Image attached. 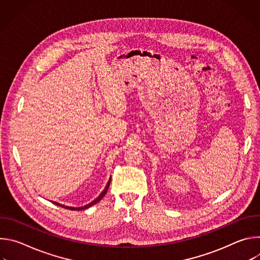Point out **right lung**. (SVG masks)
<instances>
[{
  "label": "right lung",
  "instance_id": "right-lung-1",
  "mask_svg": "<svg viewBox=\"0 0 260 260\" xmlns=\"http://www.w3.org/2000/svg\"><path fill=\"white\" fill-rule=\"evenodd\" d=\"M110 182H111V178L109 179V181H108V183H107V185H106V187H105V189L102 191V193L94 200V201H92L91 203H89V204H87V205H85V206H83V207H79V208H74V207H68V206H64V205H61V204H58V203H56V202H52L54 205H56V206H59V207H61V208H64V209H69V210H72V211H81V210H85V209H88L89 207H91L92 205H94V204H96V203H99L104 197H105V194L107 193V190H108V188H109V185H110Z\"/></svg>",
  "mask_w": 260,
  "mask_h": 260
}]
</instances>
